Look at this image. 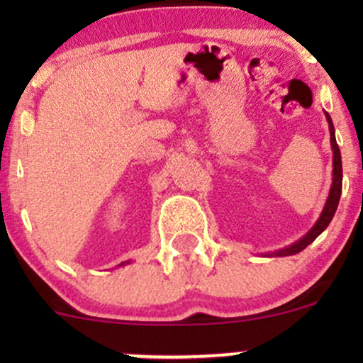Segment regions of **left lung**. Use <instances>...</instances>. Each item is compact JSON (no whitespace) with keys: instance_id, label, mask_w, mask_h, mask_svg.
<instances>
[{"instance_id":"1","label":"left lung","mask_w":363,"mask_h":363,"mask_svg":"<svg viewBox=\"0 0 363 363\" xmlns=\"http://www.w3.org/2000/svg\"><path fill=\"white\" fill-rule=\"evenodd\" d=\"M326 118L329 123V133H331V147H333V186H331V191H329L326 206H324V210L319 216L318 223L311 228L309 234H307L306 237H302L298 242L291 244L290 247L274 252V256H290V254H297V252L303 251V249H306L311 242H314L315 237H318L320 232L328 227L329 222L333 220V216H335L336 208H338L340 196H341V184H343V167H341L340 147H338V143H336V138H335V126H333V121H331V118H329L328 112H326Z\"/></svg>"}]
</instances>
